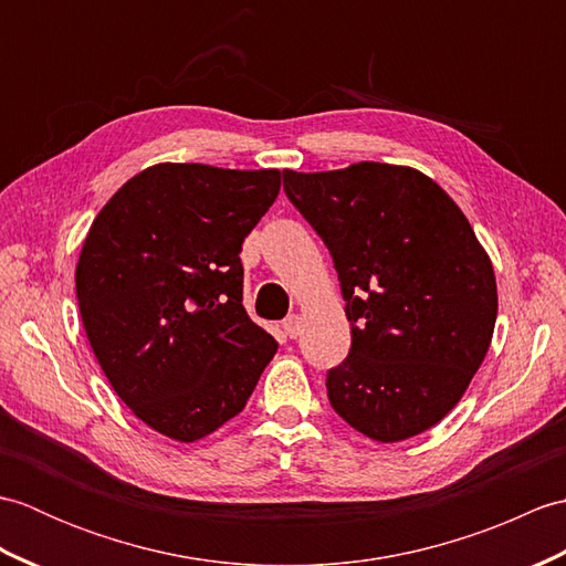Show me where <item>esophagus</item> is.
I'll use <instances>...</instances> for the list:
<instances>
[{
  "mask_svg": "<svg viewBox=\"0 0 566 566\" xmlns=\"http://www.w3.org/2000/svg\"><path fill=\"white\" fill-rule=\"evenodd\" d=\"M282 328H284V333H286V335H290L292 340H294V338H298V333H302V316H298V314L286 316V318L282 321Z\"/></svg>",
  "mask_w": 566,
  "mask_h": 566,
  "instance_id": "obj_1",
  "label": "esophagus"
}]
</instances>
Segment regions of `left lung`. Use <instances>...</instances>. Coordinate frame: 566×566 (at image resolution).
<instances>
[{
	"instance_id": "1",
	"label": "left lung",
	"mask_w": 566,
	"mask_h": 566,
	"mask_svg": "<svg viewBox=\"0 0 566 566\" xmlns=\"http://www.w3.org/2000/svg\"><path fill=\"white\" fill-rule=\"evenodd\" d=\"M284 191L328 245L353 347L328 399L377 442L432 428L462 399L496 326V276L460 207L403 165L284 170Z\"/></svg>"
}]
</instances>
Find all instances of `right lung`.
Returning a JSON list of instances; mask_svg holds the SVG:
<instances>
[{
  "label": "right lung",
  "mask_w": 566,
  "mask_h": 566,
  "mask_svg": "<svg viewBox=\"0 0 566 566\" xmlns=\"http://www.w3.org/2000/svg\"><path fill=\"white\" fill-rule=\"evenodd\" d=\"M280 170L160 163L94 219L75 270L90 345L136 418L195 442L243 411L276 340L243 308L238 252Z\"/></svg>",
  "instance_id": "1"
}]
</instances>
